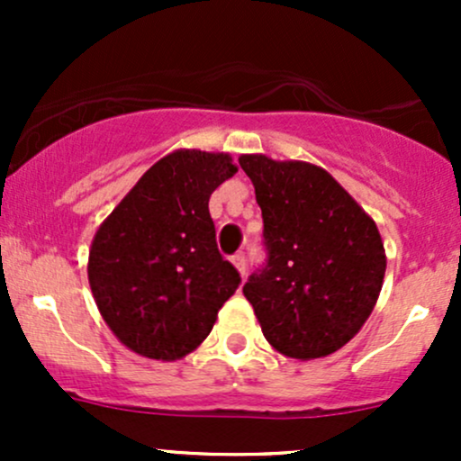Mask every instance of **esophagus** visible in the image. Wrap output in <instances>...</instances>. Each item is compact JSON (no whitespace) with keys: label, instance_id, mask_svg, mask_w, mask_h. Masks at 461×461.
<instances>
[{"label":"esophagus","instance_id":"obj_1","mask_svg":"<svg viewBox=\"0 0 461 461\" xmlns=\"http://www.w3.org/2000/svg\"><path fill=\"white\" fill-rule=\"evenodd\" d=\"M231 262H234V267L238 268V273H240V275L247 273V256H245V251L234 253V256H231Z\"/></svg>","mask_w":461,"mask_h":461}]
</instances>
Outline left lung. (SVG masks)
<instances>
[{"instance_id":"8db88e82","label":"left lung","mask_w":461,"mask_h":461,"mask_svg":"<svg viewBox=\"0 0 461 461\" xmlns=\"http://www.w3.org/2000/svg\"><path fill=\"white\" fill-rule=\"evenodd\" d=\"M238 162L256 186L267 251L242 293L279 353L330 356L356 336L382 293L377 225L321 167L267 156Z\"/></svg>"}]
</instances>
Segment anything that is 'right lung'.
Returning <instances> with one entry per match:
<instances>
[{
	"label": "right lung",
	"mask_w": 461,
	"mask_h": 461,
	"mask_svg": "<svg viewBox=\"0 0 461 461\" xmlns=\"http://www.w3.org/2000/svg\"><path fill=\"white\" fill-rule=\"evenodd\" d=\"M238 171L227 153L173 151L95 234L88 282L114 336L151 359H179L212 331L240 273L221 256L208 201Z\"/></svg>",
	"instance_id": "obj_1"
}]
</instances>
